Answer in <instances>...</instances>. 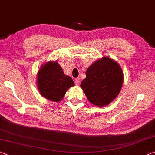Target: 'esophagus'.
Instances as JSON below:
<instances>
[{
	"label": "esophagus",
	"mask_w": 155,
	"mask_h": 155,
	"mask_svg": "<svg viewBox=\"0 0 155 155\" xmlns=\"http://www.w3.org/2000/svg\"><path fill=\"white\" fill-rule=\"evenodd\" d=\"M74 83L76 85H79V84H80L79 78H76V79L74 80Z\"/></svg>",
	"instance_id": "obj_1"
}]
</instances>
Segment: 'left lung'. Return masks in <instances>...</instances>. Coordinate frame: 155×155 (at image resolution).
<instances>
[{
    "label": "left lung",
    "instance_id": "obj_1",
    "mask_svg": "<svg viewBox=\"0 0 155 155\" xmlns=\"http://www.w3.org/2000/svg\"><path fill=\"white\" fill-rule=\"evenodd\" d=\"M81 87L91 103L106 106L116 98L121 90L124 77L114 60L104 57L87 68Z\"/></svg>",
    "mask_w": 155,
    "mask_h": 155
}]
</instances>
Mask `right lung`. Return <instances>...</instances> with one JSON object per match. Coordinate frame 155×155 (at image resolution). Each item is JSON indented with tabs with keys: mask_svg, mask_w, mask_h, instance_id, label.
Returning a JSON list of instances; mask_svg holds the SVG:
<instances>
[{
	"mask_svg": "<svg viewBox=\"0 0 155 155\" xmlns=\"http://www.w3.org/2000/svg\"><path fill=\"white\" fill-rule=\"evenodd\" d=\"M38 85L43 97L58 102L61 101L66 91L74 83L72 78L64 74L57 62L49 61L39 70Z\"/></svg>",
	"mask_w": 155,
	"mask_h": 155,
	"instance_id": "obj_1",
	"label": "right lung"
}]
</instances>
